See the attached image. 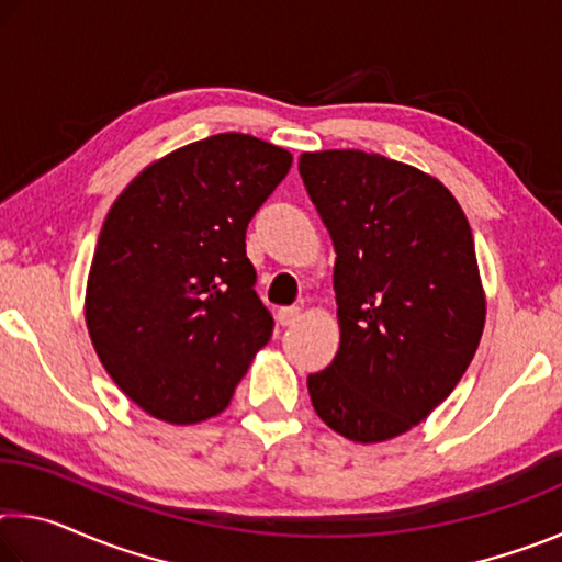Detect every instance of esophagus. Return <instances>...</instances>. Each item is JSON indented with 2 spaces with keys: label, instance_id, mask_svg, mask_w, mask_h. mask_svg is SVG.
Instances as JSON below:
<instances>
[{
  "label": "esophagus",
  "instance_id": "obj_1",
  "mask_svg": "<svg viewBox=\"0 0 562 562\" xmlns=\"http://www.w3.org/2000/svg\"><path fill=\"white\" fill-rule=\"evenodd\" d=\"M300 319V307H282L278 310V322L282 327H294Z\"/></svg>",
  "mask_w": 562,
  "mask_h": 562
}]
</instances>
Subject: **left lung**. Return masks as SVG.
Instances as JSON below:
<instances>
[{
  "mask_svg": "<svg viewBox=\"0 0 562 562\" xmlns=\"http://www.w3.org/2000/svg\"><path fill=\"white\" fill-rule=\"evenodd\" d=\"M300 176L337 252L339 349L307 376L312 406L349 441H389L453 392L479 349L471 225L441 180L379 154H302Z\"/></svg>",
  "mask_w": 562,
  "mask_h": 562,
  "instance_id": "8db88e82",
  "label": "left lung"
}]
</instances>
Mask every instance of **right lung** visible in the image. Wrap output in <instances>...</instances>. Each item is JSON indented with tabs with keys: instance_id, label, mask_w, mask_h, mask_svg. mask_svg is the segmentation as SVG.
<instances>
[{
	"instance_id": "obj_1",
	"label": "right lung",
	"mask_w": 562,
	"mask_h": 562,
	"mask_svg": "<svg viewBox=\"0 0 562 562\" xmlns=\"http://www.w3.org/2000/svg\"><path fill=\"white\" fill-rule=\"evenodd\" d=\"M290 166L280 146L217 133L140 170L111 205L87 327L116 386L160 422L221 414L270 341L245 231Z\"/></svg>"
}]
</instances>
